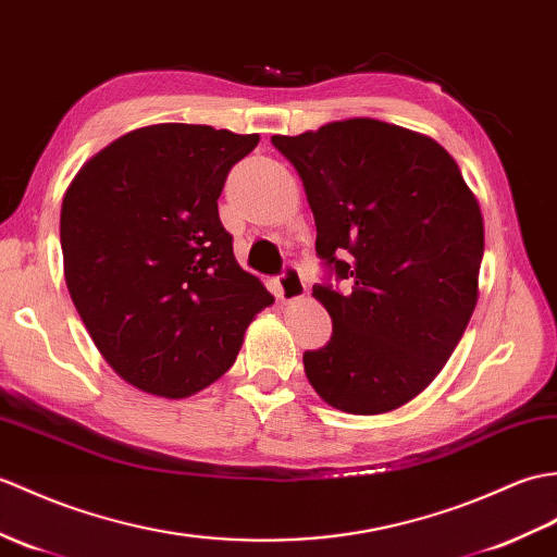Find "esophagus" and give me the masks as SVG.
Here are the masks:
<instances>
[{
	"instance_id": "obj_1",
	"label": "esophagus",
	"mask_w": 557,
	"mask_h": 557,
	"mask_svg": "<svg viewBox=\"0 0 557 557\" xmlns=\"http://www.w3.org/2000/svg\"><path fill=\"white\" fill-rule=\"evenodd\" d=\"M277 296H280V301H284V304H294V301L304 299L306 284H304V275H301L299 268L289 265L287 270H284V275L280 277V284H277Z\"/></svg>"
}]
</instances>
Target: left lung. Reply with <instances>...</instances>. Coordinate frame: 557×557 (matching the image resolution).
I'll use <instances>...</instances> for the list:
<instances>
[{
    "instance_id": "1",
    "label": "left lung",
    "mask_w": 557,
    "mask_h": 557,
    "mask_svg": "<svg viewBox=\"0 0 557 557\" xmlns=\"http://www.w3.org/2000/svg\"><path fill=\"white\" fill-rule=\"evenodd\" d=\"M273 145L301 177L318 256L351 282L313 287L332 337L304 354L306 377L351 416L396 410L444 370L480 299V201L438 141L400 125L348 119Z\"/></svg>"
}]
</instances>
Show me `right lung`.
Segmentation results:
<instances>
[{"instance_id": "1", "label": "right lung", "mask_w": 557, "mask_h": 557, "mask_svg": "<svg viewBox=\"0 0 557 557\" xmlns=\"http://www.w3.org/2000/svg\"><path fill=\"white\" fill-rule=\"evenodd\" d=\"M258 139L211 125L137 127L85 161L63 194L69 294L103 360L139 392L206 389L273 304L218 218L230 168Z\"/></svg>"}]
</instances>
